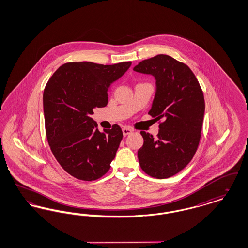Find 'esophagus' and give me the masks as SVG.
Masks as SVG:
<instances>
[{
    "mask_svg": "<svg viewBox=\"0 0 248 248\" xmlns=\"http://www.w3.org/2000/svg\"><path fill=\"white\" fill-rule=\"evenodd\" d=\"M132 133V129L129 128V127H124L123 128V134H124V136H127V135H130Z\"/></svg>",
    "mask_w": 248,
    "mask_h": 248,
    "instance_id": "34e87169",
    "label": "esophagus"
}]
</instances>
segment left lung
<instances>
[{
    "mask_svg": "<svg viewBox=\"0 0 248 248\" xmlns=\"http://www.w3.org/2000/svg\"><path fill=\"white\" fill-rule=\"evenodd\" d=\"M133 70L154 76L156 92L149 114L163 119L156 140L140 132V165L151 177H172L191 161L200 142L204 115L200 84L187 65L167 55L145 59Z\"/></svg>",
    "mask_w": 248,
    "mask_h": 248,
    "instance_id": "obj_1",
    "label": "left lung"
}]
</instances>
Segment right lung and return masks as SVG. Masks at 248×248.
I'll list each match as a JSON object with an SVG mask.
<instances>
[{
    "instance_id": "obj_1",
    "label": "right lung",
    "mask_w": 248,
    "mask_h": 248,
    "mask_svg": "<svg viewBox=\"0 0 248 248\" xmlns=\"http://www.w3.org/2000/svg\"><path fill=\"white\" fill-rule=\"evenodd\" d=\"M131 62L102 65L70 62L60 66L44 91V113L48 143L62 168L81 180L104 176L123 139L121 127L99 132L91 115L108 104V92Z\"/></svg>"
}]
</instances>
